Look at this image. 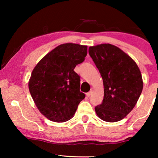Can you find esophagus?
<instances>
[{
	"mask_svg": "<svg viewBox=\"0 0 158 158\" xmlns=\"http://www.w3.org/2000/svg\"><path fill=\"white\" fill-rule=\"evenodd\" d=\"M92 94H93V90H90V91L88 93H87V94H86V96H87L88 97H90L92 95Z\"/></svg>",
	"mask_w": 158,
	"mask_h": 158,
	"instance_id": "obj_1",
	"label": "esophagus"
}]
</instances>
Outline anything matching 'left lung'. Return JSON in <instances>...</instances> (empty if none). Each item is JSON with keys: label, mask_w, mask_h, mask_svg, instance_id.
Wrapping results in <instances>:
<instances>
[{"label": "left lung", "mask_w": 158, "mask_h": 158, "mask_svg": "<svg viewBox=\"0 0 158 158\" xmlns=\"http://www.w3.org/2000/svg\"><path fill=\"white\" fill-rule=\"evenodd\" d=\"M88 52L104 86L103 101L95 107L96 113L108 122L122 120L133 109L142 91L139 69L129 55L114 45L90 47Z\"/></svg>", "instance_id": "1"}]
</instances>
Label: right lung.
<instances>
[{"instance_id":"add662e5","label":"right lung","mask_w":158,"mask_h":158,"mask_svg":"<svg viewBox=\"0 0 158 158\" xmlns=\"http://www.w3.org/2000/svg\"><path fill=\"white\" fill-rule=\"evenodd\" d=\"M86 55L87 46L73 43L59 45L32 71L30 94L36 107L48 119L55 122L70 120L85 98L80 91L81 77L74 69Z\"/></svg>"}]
</instances>
